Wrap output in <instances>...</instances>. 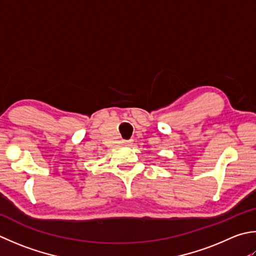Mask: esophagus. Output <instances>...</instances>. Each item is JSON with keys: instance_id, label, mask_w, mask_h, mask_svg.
Masks as SVG:
<instances>
[{"instance_id": "esophagus-1", "label": "esophagus", "mask_w": 256, "mask_h": 256, "mask_svg": "<svg viewBox=\"0 0 256 256\" xmlns=\"http://www.w3.org/2000/svg\"><path fill=\"white\" fill-rule=\"evenodd\" d=\"M122 143L125 144V145H130L132 143V140H128V141H125V140H124V141H122Z\"/></svg>"}]
</instances>
